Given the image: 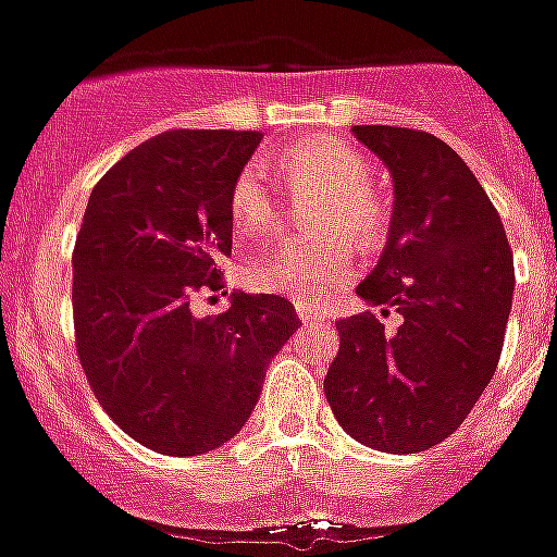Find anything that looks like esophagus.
Segmentation results:
<instances>
[{
  "instance_id": "esophagus-1",
  "label": "esophagus",
  "mask_w": 557,
  "mask_h": 557,
  "mask_svg": "<svg viewBox=\"0 0 557 557\" xmlns=\"http://www.w3.org/2000/svg\"><path fill=\"white\" fill-rule=\"evenodd\" d=\"M297 318L304 323H314V321H321L323 314L318 312V309H312V306H297Z\"/></svg>"
}]
</instances>
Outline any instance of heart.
I'll list each match as a JSON object with an SVG mask.
<instances>
[{
  "label": "heart",
  "mask_w": 557,
  "mask_h": 557,
  "mask_svg": "<svg viewBox=\"0 0 557 557\" xmlns=\"http://www.w3.org/2000/svg\"><path fill=\"white\" fill-rule=\"evenodd\" d=\"M288 193H314L306 210L312 234L265 248L245 265V283L253 292H277L304 306H321L356 271V245L381 243L387 234L389 208L384 193L367 182V159L335 138H304L288 144L274 159ZM227 210L236 234L257 236L277 225L280 201L260 168L236 173Z\"/></svg>",
  "instance_id": "obj_1"
}]
</instances>
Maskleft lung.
Masks as SVG:
<instances>
[{"mask_svg": "<svg viewBox=\"0 0 557 557\" xmlns=\"http://www.w3.org/2000/svg\"><path fill=\"white\" fill-rule=\"evenodd\" d=\"M352 133L387 164L396 208L379 265L356 288L379 312L335 323L323 389L352 440L419 454L466 422L497 370L515 260L497 208L448 144L407 126ZM389 311L403 321L393 333L380 321Z\"/></svg>", "mask_w": 557, "mask_h": 557, "instance_id": "obj_1", "label": "left lung"}]
</instances>
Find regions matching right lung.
<instances>
[{"mask_svg":"<svg viewBox=\"0 0 557 557\" xmlns=\"http://www.w3.org/2000/svg\"><path fill=\"white\" fill-rule=\"evenodd\" d=\"M262 141L253 129H170L129 150L89 196L72 253L74 344L91 393L144 448L196 457L243 431L269 361L300 326L277 295L222 288L227 196Z\"/></svg>","mask_w":557,"mask_h":557,"instance_id":"add662e5","label":"right lung"}]
</instances>
